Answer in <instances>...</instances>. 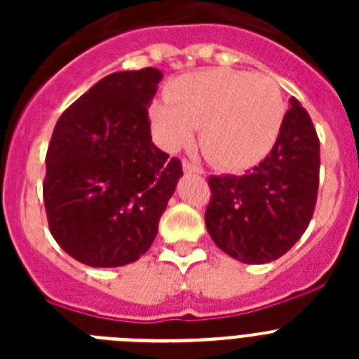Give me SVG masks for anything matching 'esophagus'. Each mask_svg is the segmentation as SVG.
<instances>
[{
    "label": "esophagus",
    "mask_w": 359,
    "mask_h": 359,
    "mask_svg": "<svg viewBox=\"0 0 359 359\" xmlns=\"http://www.w3.org/2000/svg\"><path fill=\"white\" fill-rule=\"evenodd\" d=\"M183 172H187V174H203V170L199 169V167H196V165L189 163V161H183Z\"/></svg>",
    "instance_id": "obj_1"
}]
</instances>
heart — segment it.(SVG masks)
Instances as JSON below:
<instances>
[{
	"instance_id": "b5f03b06",
	"label": "heart",
	"mask_w": 359,
	"mask_h": 359,
	"mask_svg": "<svg viewBox=\"0 0 359 359\" xmlns=\"http://www.w3.org/2000/svg\"><path fill=\"white\" fill-rule=\"evenodd\" d=\"M286 104L264 75L226 68L182 75L169 97L156 98L149 120L158 144L177 151L199 129V147L223 170H246L268 156L280 135Z\"/></svg>"
}]
</instances>
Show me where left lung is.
I'll return each mask as SVG.
<instances>
[{"label":"left lung","mask_w":359,"mask_h":359,"mask_svg":"<svg viewBox=\"0 0 359 359\" xmlns=\"http://www.w3.org/2000/svg\"><path fill=\"white\" fill-rule=\"evenodd\" d=\"M268 156L244 176H212L205 214L214 243L244 264L277 261L294 246L316 205L320 142L297 98Z\"/></svg>","instance_id":"left-lung-1"}]
</instances>
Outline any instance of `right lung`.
Returning a JSON list of instances; mask_svg holds the SVG:
<instances>
[{"mask_svg":"<svg viewBox=\"0 0 359 359\" xmlns=\"http://www.w3.org/2000/svg\"><path fill=\"white\" fill-rule=\"evenodd\" d=\"M161 72L111 73L57 120L43 196L57 244L82 264L138 261L183 176L182 161L152 144L147 107Z\"/></svg>","mask_w":359,"mask_h":359,"instance_id":"add662e5","label":"right lung"}]
</instances>
